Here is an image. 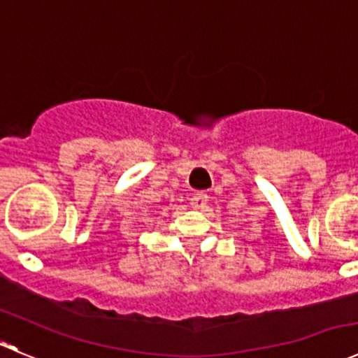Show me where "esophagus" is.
<instances>
[{
    "mask_svg": "<svg viewBox=\"0 0 358 358\" xmlns=\"http://www.w3.org/2000/svg\"><path fill=\"white\" fill-rule=\"evenodd\" d=\"M207 201H208L207 194L198 193V194H194L193 198H191V207H193L194 210H203V208L207 207Z\"/></svg>",
    "mask_w": 358,
    "mask_h": 358,
    "instance_id": "obj_1",
    "label": "esophagus"
}]
</instances>
